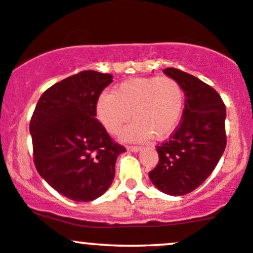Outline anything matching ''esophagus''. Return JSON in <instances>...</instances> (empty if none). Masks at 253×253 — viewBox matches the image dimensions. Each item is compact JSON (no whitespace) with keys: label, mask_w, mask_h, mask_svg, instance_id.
Instances as JSON below:
<instances>
[{"label":"esophagus","mask_w":253,"mask_h":253,"mask_svg":"<svg viewBox=\"0 0 253 253\" xmlns=\"http://www.w3.org/2000/svg\"><path fill=\"white\" fill-rule=\"evenodd\" d=\"M127 150H128V151H132V152H138V151H140L141 148L140 146H127Z\"/></svg>","instance_id":"obj_1"}]
</instances>
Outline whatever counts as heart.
<instances>
[{"mask_svg":"<svg viewBox=\"0 0 253 253\" xmlns=\"http://www.w3.org/2000/svg\"><path fill=\"white\" fill-rule=\"evenodd\" d=\"M185 109L182 86L170 77H143L125 80L102 93L96 116L110 134H119L131 118L135 120L121 134L125 141L152 138L162 140L176 129Z\"/></svg>","mask_w":253,"mask_h":253,"instance_id":"1","label":"heart"}]
</instances>
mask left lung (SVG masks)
Returning <instances> with one entry per match:
<instances>
[{"label":"left lung","instance_id":"8db88e82","mask_svg":"<svg viewBox=\"0 0 253 253\" xmlns=\"http://www.w3.org/2000/svg\"><path fill=\"white\" fill-rule=\"evenodd\" d=\"M185 92V109L176 131L157 146L158 165L149 173L155 187L169 196H184L205 181L226 149V107L220 95L198 78L166 68Z\"/></svg>","mask_w":253,"mask_h":253}]
</instances>
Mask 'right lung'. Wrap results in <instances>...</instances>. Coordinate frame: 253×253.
Listing matches in <instances>:
<instances>
[{"mask_svg": "<svg viewBox=\"0 0 253 253\" xmlns=\"http://www.w3.org/2000/svg\"><path fill=\"white\" fill-rule=\"evenodd\" d=\"M112 74L84 71L41 96L30 122L33 161L40 175L76 202H91L112 185L116 158L126 151L114 143L96 116Z\"/></svg>", "mask_w": 253, "mask_h": 253, "instance_id": "right-lung-1", "label": "right lung"}]
</instances>
